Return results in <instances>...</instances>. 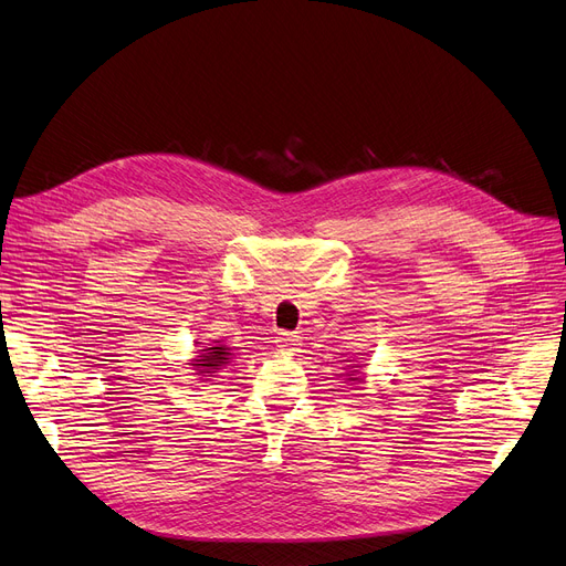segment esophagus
Wrapping results in <instances>:
<instances>
[{
	"mask_svg": "<svg viewBox=\"0 0 566 566\" xmlns=\"http://www.w3.org/2000/svg\"><path fill=\"white\" fill-rule=\"evenodd\" d=\"M276 346H279V350H281V353L292 355V353H297V350H300L302 342H300V336H297V334L281 332V334L276 336Z\"/></svg>",
	"mask_w": 566,
	"mask_h": 566,
	"instance_id": "34e87169",
	"label": "esophagus"
}]
</instances>
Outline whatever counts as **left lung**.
Returning a JSON list of instances; mask_svg holds the SVG:
<instances>
[{"label":"left lung","instance_id":"8db88e82","mask_svg":"<svg viewBox=\"0 0 566 566\" xmlns=\"http://www.w3.org/2000/svg\"><path fill=\"white\" fill-rule=\"evenodd\" d=\"M346 380H350V382H361V376H359V371H355L353 367H350V371H348V378Z\"/></svg>","mask_w":566,"mask_h":566}]
</instances>
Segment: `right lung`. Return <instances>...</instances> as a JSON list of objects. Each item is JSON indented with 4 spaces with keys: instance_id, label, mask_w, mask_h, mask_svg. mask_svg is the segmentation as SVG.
Returning <instances> with one entry per match:
<instances>
[{
    "instance_id": "obj_1",
    "label": "right lung",
    "mask_w": 566,
    "mask_h": 566,
    "mask_svg": "<svg viewBox=\"0 0 566 566\" xmlns=\"http://www.w3.org/2000/svg\"><path fill=\"white\" fill-rule=\"evenodd\" d=\"M230 357H232V348H228L222 342H213L211 346L201 348L199 355L190 359V365L197 371V376H213L220 367L228 365Z\"/></svg>"
}]
</instances>
